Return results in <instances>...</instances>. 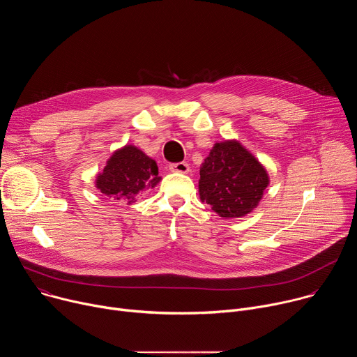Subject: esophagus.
I'll use <instances>...</instances> for the list:
<instances>
[{
	"label": "esophagus",
	"mask_w": 357,
	"mask_h": 357,
	"mask_svg": "<svg viewBox=\"0 0 357 357\" xmlns=\"http://www.w3.org/2000/svg\"><path fill=\"white\" fill-rule=\"evenodd\" d=\"M169 169L172 172H179V174H188L189 172V165L186 162H176V164H171Z\"/></svg>",
	"instance_id": "obj_1"
}]
</instances>
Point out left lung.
Returning <instances> with one entry per match:
<instances>
[{
  "label": "left lung",
  "mask_w": 357,
  "mask_h": 357,
  "mask_svg": "<svg viewBox=\"0 0 357 357\" xmlns=\"http://www.w3.org/2000/svg\"><path fill=\"white\" fill-rule=\"evenodd\" d=\"M270 183L266 168L238 141L216 142L200 167L199 195L220 218L248 215Z\"/></svg>",
  "instance_id": "left-lung-1"
}]
</instances>
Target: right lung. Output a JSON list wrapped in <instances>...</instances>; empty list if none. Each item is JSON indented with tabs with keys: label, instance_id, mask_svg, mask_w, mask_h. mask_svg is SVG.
<instances>
[{
	"label": "right lung",
	"instance_id": "obj_1",
	"mask_svg": "<svg viewBox=\"0 0 357 357\" xmlns=\"http://www.w3.org/2000/svg\"><path fill=\"white\" fill-rule=\"evenodd\" d=\"M161 181L157 162L134 145H126L113 152L103 172L96 178V188L114 200L132 203L146 189Z\"/></svg>",
	"mask_w": 357,
	"mask_h": 357
}]
</instances>
